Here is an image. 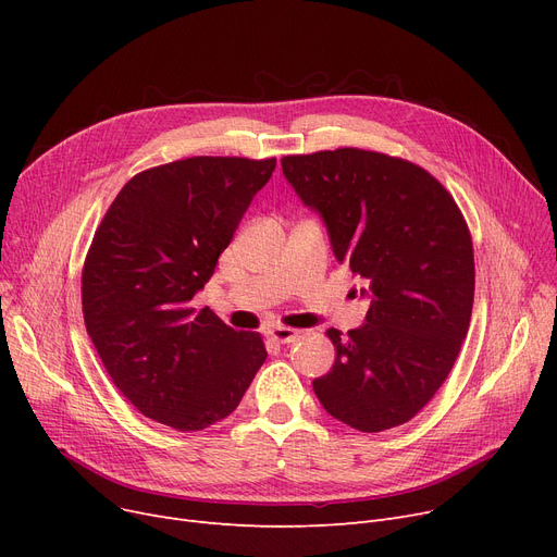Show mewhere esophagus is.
Returning a JSON list of instances; mask_svg holds the SVG:
<instances>
[{"label": "esophagus", "instance_id": "34e87169", "mask_svg": "<svg viewBox=\"0 0 557 557\" xmlns=\"http://www.w3.org/2000/svg\"><path fill=\"white\" fill-rule=\"evenodd\" d=\"M269 338L271 341H275V343H294L298 336H300V332L298 330H290V327H271L269 332Z\"/></svg>", "mask_w": 557, "mask_h": 557}]
</instances>
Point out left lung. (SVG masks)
<instances>
[{
  "mask_svg": "<svg viewBox=\"0 0 557 557\" xmlns=\"http://www.w3.org/2000/svg\"><path fill=\"white\" fill-rule=\"evenodd\" d=\"M282 171L370 298L361 327L327 332L336 359L313 393L352 429L399 426L445 384L470 330V230L454 196L401 158L336 149L286 156Z\"/></svg>",
  "mask_w": 557,
  "mask_h": 557,
  "instance_id": "1",
  "label": "left lung"
}]
</instances>
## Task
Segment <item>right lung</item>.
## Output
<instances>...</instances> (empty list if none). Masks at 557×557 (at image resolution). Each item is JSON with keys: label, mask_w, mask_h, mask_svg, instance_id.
Segmentation results:
<instances>
[{"label": "right lung", "mask_w": 557, "mask_h": 557, "mask_svg": "<svg viewBox=\"0 0 557 557\" xmlns=\"http://www.w3.org/2000/svg\"><path fill=\"white\" fill-rule=\"evenodd\" d=\"M275 158L198 156L146 169L108 208L85 257L83 318L114 386L175 431L239 406L267 347L191 298L212 277Z\"/></svg>", "instance_id": "add662e5"}]
</instances>
